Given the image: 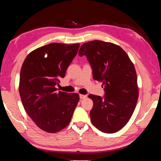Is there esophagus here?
Returning <instances> with one entry per match:
<instances>
[{"mask_svg": "<svg viewBox=\"0 0 161 161\" xmlns=\"http://www.w3.org/2000/svg\"><path fill=\"white\" fill-rule=\"evenodd\" d=\"M87 96L86 95H84V94H80V99H83L84 98H86Z\"/></svg>", "mask_w": 161, "mask_h": 161, "instance_id": "obj_1", "label": "esophagus"}]
</instances>
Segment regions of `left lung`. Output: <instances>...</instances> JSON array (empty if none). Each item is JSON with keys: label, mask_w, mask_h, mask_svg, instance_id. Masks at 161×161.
Listing matches in <instances>:
<instances>
[{"label": "left lung", "mask_w": 161, "mask_h": 161, "mask_svg": "<svg viewBox=\"0 0 161 161\" xmlns=\"http://www.w3.org/2000/svg\"><path fill=\"white\" fill-rule=\"evenodd\" d=\"M79 55H85L94 80L102 81L103 98L89 94L92 124L101 131L113 133L121 130L131 117L138 98L137 75L126 52L114 43L93 40L84 43Z\"/></svg>", "instance_id": "1"}]
</instances>
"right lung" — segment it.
Returning a JSON list of instances; mask_svg holds the SVG:
<instances>
[{
    "instance_id": "add662e5",
    "label": "right lung",
    "mask_w": 161,
    "mask_h": 161,
    "mask_svg": "<svg viewBox=\"0 0 161 161\" xmlns=\"http://www.w3.org/2000/svg\"><path fill=\"white\" fill-rule=\"evenodd\" d=\"M80 44L50 43L31 52L22 65L19 92L27 114L37 126L56 133L69 124L80 100L77 93L58 91Z\"/></svg>"
}]
</instances>
